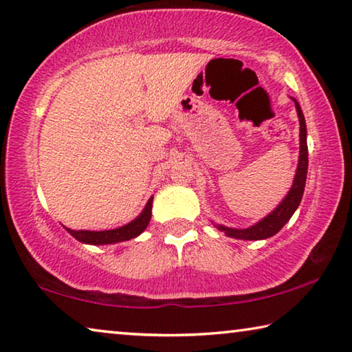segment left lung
Listing matches in <instances>:
<instances>
[{
	"mask_svg": "<svg viewBox=\"0 0 352 352\" xmlns=\"http://www.w3.org/2000/svg\"><path fill=\"white\" fill-rule=\"evenodd\" d=\"M294 104H296L299 124H300V133H299L300 150H299V164H298L296 177H294L293 186H292V189H289L288 196L283 199V202L278 205L271 214H267L265 219H261L258 224H255L250 228H243V230H238V228L216 226L221 232H224L227 236L238 238V239H265V238L274 236L276 233L287 224V222L289 221V217L293 216V213L299 206L300 199H302V194H304V188H305L307 167H309V148H307V126H305L302 109H300V106L296 100H294Z\"/></svg>",
	"mask_w": 352,
	"mask_h": 352,
	"instance_id": "obj_1",
	"label": "left lung"
}]
</instances>
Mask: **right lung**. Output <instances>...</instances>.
I'll list each match as a JSON object with an SVG mask.
<instances>
[{
	"label": "right lung",
	"instance_id": "add662e5",
	"mask_svg": "<svg viewBox=\"0 0 352 352\" xmlns=\"http://www.w3.org/2000/svg\"><path fill=\"white\" fill-rule=\"evenodd\" d=\"M152 202L153 197L146 205V208L141 214H139L135 221H131L130 224L124 227L114 228V230H102V232H91V230H70L67 228V232L70 233L72 236L76 238L78 241L87 243V244H113L119 241H126V239L136 238L138 235L146 230L150 217H152Z\"/></svg>",
	"mask_w": 352,
	"mask_h": 352
}]
</instances>
